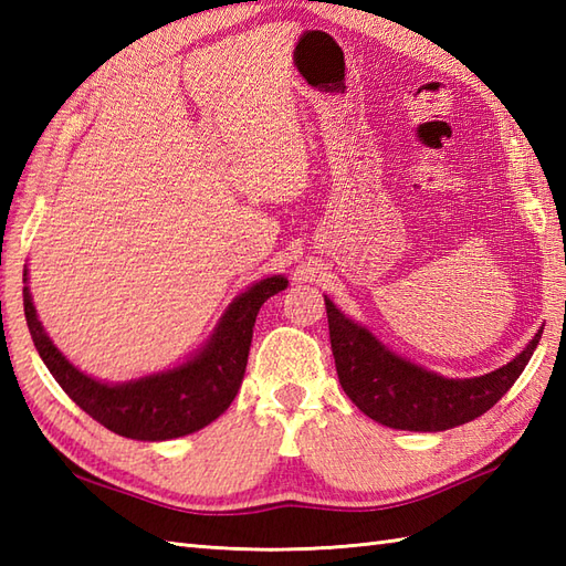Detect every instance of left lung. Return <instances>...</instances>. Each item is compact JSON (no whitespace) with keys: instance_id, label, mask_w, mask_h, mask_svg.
I'll list each match as a JSON object with an SVG mask.
<instances>
[{"instance_id":"left-lung-1","label":"left lung","mask_w":566,"mask_h":566,"mask_svg":"<svg viewBox=\"0 0 566 566\" xmlns=\"http://www.w3.org/2000/svg\"><path fill=\"white\" fill-rule=\"evenodd\" d=\"M326 314L343 391L377 423L413 432L450 430L484 416L521 377L543 338L539 328L509 365L489 375L452 379L389 350L363 323L345 316L328 296Z\"/></svg>"}]
</instances>
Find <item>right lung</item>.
Returning a JSON list of instances; mask_svg holds the SVG:
<instances>
[{
    "mask_svg": "<svg viewBox=\"0 0 566 566\" xmlns=\"http://www.w3.org/2000/svg\"><path fill=\"white\" fill-rule=\"evenodd\" d=\"M23 314L35 350L70 399L116 436L160 442L201 430L231 406L243 384L258 311L290 282L272 274L238 294L187 363L114 384L77 369L57 350L35 314L29 270H23Z\"/></svg>",
    "mask_w": 566,
    "mask_h": 566,
    "instance_id": "right-lung-1",
    "label": "right lung"
}]
</instances>
